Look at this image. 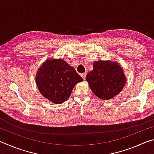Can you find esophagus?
<instances>
[{
	"mask_svg": "<svg viewBox=\"0 0 154 154\" xmlns=\"http://www.w3.org/2000/svg\"><path fill=\"white\" fill-rule=\"evenodd\" d=\"M81 76L83 78V79H85V77H86V72H84V73H82L81 75Z\"/></svg>",
	"mask_w": 154,
	"mask_h": 154,
	"instance_id": "34e87169",
	"label": "esophagus"
}]
</instances>
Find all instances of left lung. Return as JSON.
<instances>
[{
	"label": "left lung",
	"instance_id": "8db88e82",
	"mask_svg": "<svg viewBox=\"0 0 154 154\" xmlns=\"http://www.w3.org/2000/svg\"><path fill=\"white\" fill-rule=\"evenodd\" d=\"M85 81L97 97L107 100L121 92L126 77L118 62L98 60L93 63V70L87 75Z\"/></svg>",
	"mask_w": 154,
	"mask_h": 154
}]
</instances>
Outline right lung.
Masks as SVG:
<instances>
[{"instance_id":"obj_1","label":"right lung","mask_w":154,"mask_h":154,"mask_svg":"<svg viewBox=\"0 0 154 154\" xmlns=\"http://www.w3.org/2000/svg\"><path fill=\"white\" fill-rule=\"evenodd\" d=\"M83 79L62 59H48L36 73V86L43 97L54 104L69 99L75 85Z\"/></svg>"}]
</instances>
